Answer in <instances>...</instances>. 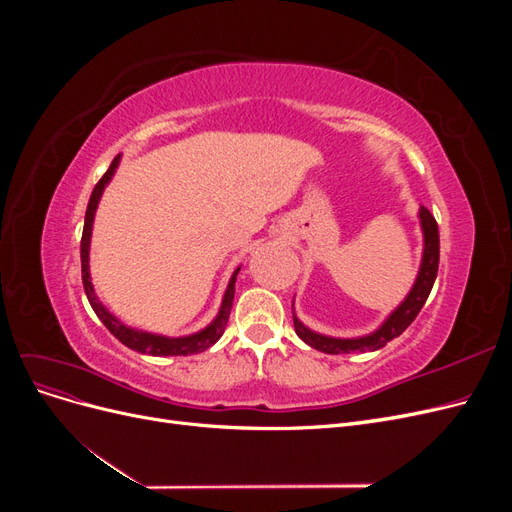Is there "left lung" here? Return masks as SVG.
<instances>
[{
	"instance_id": "8db88e82",
	"label": "left lung",
	"mask_w": 512,
	"mask_h": 512,
	"mask_svg": "<svg viewBox=\"0 0 512 512\" xmlns=\"http://www.w3.org/2000/svg\"><path fill=\"white\" fill-rule=\"evenodd\" d=\"M418 220H421V228H423V260H421V269H418V275H416V282H414L412 290L408 292V297L397 305V309H393L391 316L386 318L374 333L363 335V337L342 339V337L320 335V333H314L312 329H307L305 324L297 316H294V331H297V335L307 346H312V348H316L320 352H327V354L380 350L382 346L389 344L391 339L399 337L410 327L429 297L433 282H436V275H438V265H440L438 222L425 207L418 209Z\"/></svg>"
}]
</instances>
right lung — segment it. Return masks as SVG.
I'll use <instances>...</instances> for the list:
<instances>
[{
    "label": "right lung",
    "mask_w": 512,
    "mask_h": 512,
    "mask_svg": "<svg viewBox=\"0 0 512 512\" xmlns=\"http://www.w3.org/2000/svg\"><path fill=\"white\" fill-rule=\"evenodd\" d=\"M119 160H121V156H117L111 162V166H108V170L102 175V179L96 183V188H94V192H91V198H89L87 213H85V226H83V237H81V273H83V286H85V294L89 299V305L94 307V312L104 322V327L111 331L123 346H128L136 352L151 354V356H188V354L205 352L207 348H211L215 342H218V339L224 333V329H226L232 299H235V282H237V275H239L241 267H237L235 273H232V277H230L228 288H226L224 299H222V307H220L218 316H215V320L203 331L185 335V337H164V335H153V333H147V331H138V329L126 327V324L119 322V318H115L100 303V299L96 297V292H94V286H91V277H89L91 228H94V215H96L98 203L102 198V192L106 188V183L113 179L115 170L119 166Z\"/></svg>",
    "instance_id": "right-lung-1"
}]
</instances>
